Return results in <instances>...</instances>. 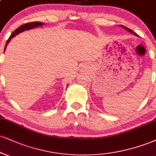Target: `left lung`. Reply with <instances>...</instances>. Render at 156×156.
I'll use <instances>...</instances> for the list:
<instances>
[{"label":"left lung","instance_id":"1","mask_svg":"<svg viewBox=\"0 0 156 156\" xmlns=\"http://www.w3.org/2000/svg\"><path fill=\"white\" fill-rule=\"evenodd\" d=\"M121 27H123L124 28L125 30H126L127 31H129V32H130L131 33H132V34H134V35H136V36H137V34H136V33H134V32H133V30H130L129 29V28H128V27H125V26H123V25H121Z\"/></svg>","mask_w":156,"mask_h":156}]
</instances>
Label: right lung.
Returning <instances> with one entry per match:
<instances>
[{
    "mask_svg": "<svg viewBox=\"0 0 156 156\" xmlns=\"http://www.w3.org/2000/svg\"><path fill=\"white\" fill-rule=\"evenodd\" d=\"M43 24H44V23H43V22H30V23H26V24H22V25L20 26V27H19L16 30H14V32L12 33V34L10 35V37H9V38L7 40L6 43H5V48H4V51L5 50V48H6V46L7 45L9 44V43L10 42L11 39L13 38L14 36H16V35H18L19 33H22V32H23L24 30H31V29H33V28L35 27H41V26H42Z\"/></svg>",
    "mask_w": 156,
    "mask_h": 156,
    "instance_id": "obj_1",
    "label": "right lung"
}]
</instances>
